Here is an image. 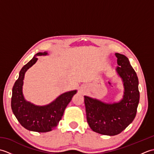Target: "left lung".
Instances as JSON below:
<instances>
[{
  "label": "left lung",
  "mask_w": 154,
  "mask_h": 154,
  "mask_svg": "<svg viewBox=\"0 0 154 154\" xmlns=\"http://www.w3.org/2000/svg\"><path fill=\"white\" fill-rule=\"evenodd\" d=\"M116 72L123 83L124 94L119 102H103L84 96L87 122L94 132L103 135L119 134L132 122L140 100L138 79L125 55L116 53Z\"/></svg>",
  "instance_id": "1"
}]
</instances>
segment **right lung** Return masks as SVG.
Returning a JSON list of instances; mask_svg holds the SVG:
<instances>
[{
	"instance_id": "add662e5",
	"label": "right lung",
	"mask_w": 154,
	"mask_h": 154,
	"mask_svg": "<svg viewBox=\"0 0 154 154\" xmlns=\"http://www.w3.org/2000/svg\"><path fill=\"white\" fill-rule=\"evenodd\" d=\"M48 55L47 51L39 52L22 68L18 79L12 88L11 108L14 116L21 125L30 131L47 132L57 126L65 108L70 103L77 90L63 93L46 105H35L25 99L22 88L26 72L36 63V56Z\"/></svg>"
}]
</instances>
